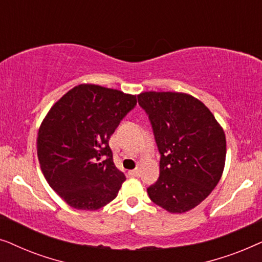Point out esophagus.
Here are the masks:
<instances>
[{
    "instance_id": "obj_1",
    "label": "esophagus",
    "mask_w": 262,
    "mask_h": 262,
    "mask_svg": "<svg viewBox=\"0 0 262 262\" xmlns=\"http://www.w3.org/2000/svg\"><path fill=\"white\" fill-rule=\"evenodd\" d=\"M128 174H130L131 177H139V174H141V169H139V168H136V169L128 171Z\"/></svg>"
}]
</instances>
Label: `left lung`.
Segmentation results:
<instances>
[{
  "instance_id": "8db88e82",
  "label": "left lung",
  "mask_w": 262,
  "mask_h": 262,
  "mask_svg": "<svg viewBox=\"0 0 262 262\" xmlns=\"http://www.w3.org/2000/svg\"><path fill=\"white\" fill-rule=\"evenodd\" d=\"M137 98L161 154L160 178L148 194L168 212H187L221 180L227 155L223 127L200 100L186 93L144 92Z\"/></svg>"
}]
</instances>
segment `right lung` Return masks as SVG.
Listing matches in <instances>:
<instances>
[{
  "instance_id": "1",
  "label": "right lung",
  "mask_w": 262,
  "mask_h": 262,
  "mask_svg": "<svg viewBox=\"0 0 262 262\" xmlns=\"http://www.w3.org/2000/svg\"><path fill=\"white\" fill-rule=\"evenodd\" d=\"M136 103V95L83 83L50 108L39 127L38 160L68 205L95 211L116 198L126 178L114 166L108 141Z\"/></svg>"
}]
</instances>
